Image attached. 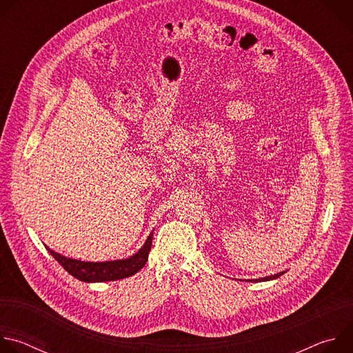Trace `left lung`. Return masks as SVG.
Segmentation results:
<instances>
[{
    "instance_id": "obj_1",
    "label": "left lung",
    "mask_w": 353,
    "mask_h": 353,
    "mask_svg": "<svg viewBox=\"0 0 353 353\" xmlns=\"http://www.w3.org/2000/svg\"><path fill=\"white\" fill-rule=\"evenodd\" d=\"M283 274H285V271H283V272L274 274V275H270V276H265V278H259V279H247L245 282H265V281H272V279L279 278V276H281V275H283Z\"/></svg>"
}]
</instances>
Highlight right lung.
Instances as JSON below:
<instances>
[{
	"label": "right lung",
	"instance_id": "1",
	"mask_svg": "<svg viewBox=\"0 0 353 353\" xmlns=\"http://www.w3.org/2000/svg\"><path fill=\"white\" fill-rule=\"evenodd\" d=\"M152 236L154 232L148 236L143 245L137 251L135 254L130 256L128 259L123 260H114V261H81L75 259H68L65 256H61L60 253H56L54 250H48V253L52 254L61 265L63 268L71 274L74 278L82 281V282H109V281H117L123 278H128L134 274H137L148 261V256L150 251V245H152Z\"/></svg>",
	"mask_w": 353,
	"mask_h": 353
}]
</instances>
